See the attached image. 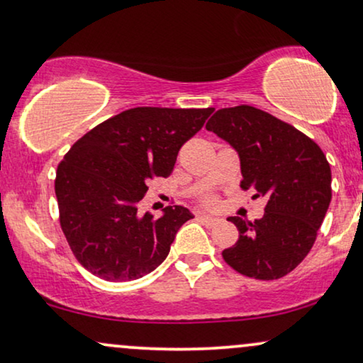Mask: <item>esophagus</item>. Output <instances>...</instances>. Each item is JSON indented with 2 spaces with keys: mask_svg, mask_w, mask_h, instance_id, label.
<instances>
[{
  "mask_svg": "<svg viewBox=\"0 0 363 363\" xmlns=\"http://www.w3.org/2000/svg\"><path fill=\"white\" fill-rule=\"evenodd\" d=\"M197 219H199V221H203V223H206V224H209V226H213V224H218L219 221H221V219L214 218V216L204 214V213H199V214H197Z\"/></svg>",
  "mask_w": 363,
  "mask_h": 363,
  "instance_id": "1",
  "label": "esophagus"
}]
</instances>
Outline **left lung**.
<instances>
[{
    "label": "left lung",
    "mask_w": 363,
    "mask_h": 363,
    "mask_svg": "<svg viewBox=\"0 0 363 363\" xmlns=\"http://www.w3.org/2000/svg\"><path fill=\"white\" fill-rule=\"evenodd\" d=\"M206 128L240 155L242 189L264 197L255 223L233 216L240 238L223 251L226 263L245 277L278 279L310 253L332 201V171L310 137L272 113L250 107L221 108Z\"/></svg>",
    "instance_id": "obj_1"
}]
</instances>
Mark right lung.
I'll list each match as a JSON object with an SVG mask.
<instances>
[{
    "instance_id": "obj_1",
    "label": "right lung",
    "mask_w": 363,
    "mask_h": 363,
    "mask_svg": "<svg viewBox=\"0 0 363 363\" xmlns=\"http://www.w3.org/2000/svg\"><path fill=\"white\" fill-rule=\"evenodd\" d=\"M214 108L135 107L108 118L75 142L57 169L60 226L86 272L130 281L167 258L179 228L194 218L182 206L160 218L140 214L154 177L171 176L179 149Z\"/></svg>"
}]
</instances>
